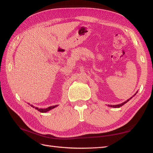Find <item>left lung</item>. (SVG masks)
<instances>
[{
  "instance_id": "1",
  "label": "left lung",
  "mask_w": 153,
  "mask_h": 153,
  "mask_svg": "<svg viewBox=\"0 0 153 153\" xmlns=\"http://www.w3.org/2000/svg\"><path fill=\"white\" fill-rule=\"evenodd\" d=\"M134 95H136V94H135ZM134 96H133V97H134ZM132 97H131L130 99H128V100H126V102H123V103H122V104H118V105H109V107H112V108H120V107H121V106H123V105H125V104H126V103L127 102H128L130 100V99L131 98H132Z\"/></svg>"
}]
</instances>
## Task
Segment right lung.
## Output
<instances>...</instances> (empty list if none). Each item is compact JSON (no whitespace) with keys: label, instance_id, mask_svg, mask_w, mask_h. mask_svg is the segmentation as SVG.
<instances>
[{"label":"right lung","instance_id":"1","mask_svg":"<svg viewBox=\"0 0 153 153\" xmlns=\"http://www.w3.org/2000/svg\"><path fill=\"white\" fill-rule=\"evenodd\" d=\"M33 108H35L36 109H37L38 111H40V112H41V113H45V112H47V111H49V110H51V109H53V108H55L56 105H53V106H50V107H48V108H45V109H40V108H36V107H34V106L33 105H30Z\"/></svg>","mask_w":153,"mask_h":153}]
</instances>
